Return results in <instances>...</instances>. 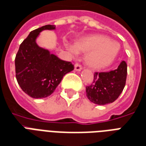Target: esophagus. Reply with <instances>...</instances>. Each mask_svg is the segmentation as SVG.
I'll return each mask as SVG.
<instances>
[{
    "label": "esophagus",
    "instance_id": "obj_1",
    "mask_svg": "<svg viewBox=\"0 0 146 146\" xmlns=\"http://www.w3.org/2000/svg\"><path fill=\"white\" fill-rule=\"evenodd\" d=\"M82 69V66L80 64H78V63H76V64H74V70H75V71L79 72V71H81Z\"/></svg>",
    "mask_w": 146,
    "mask_h": 146
}]
</instances>
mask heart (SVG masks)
Here are the masks:
<instances>
[{
  "instance_id": "b5f03b06",
  "label": "heart",
  "mask_w": 146,
  "mask_h": 146,
  "mask_svg": "<svg viewBox=\"0 0 146 146\" xmlns=\"http://www.w3.org/2000/svg\"><path fill=\"white\" fill-rule=\"evenodd\" d=\"M69 51L77 54L78 51H88L85 61L89 67L95 69L104 68L110 65L119 51V44L103 35H92L83 38L70 47Z\"/></svg>"
}]
</instances>
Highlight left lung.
Returning <instances> with one entry per match:
<instances>
[{
  "label": "left lung",
  "mask_w": 146,
  "mask_h": 146,
  "mask_svg": "<svg viewBox=\"0 0 146 146\" xmlns=\"http://www.w3.org/2000/svg\"><path fill=\"white\" fill-rule=\"evenodd\" d=\"M126 77L127 64L125 61L113 71L95 72L92 85L86 86L88 98L99 106L112 103L122 92Z\"/></svg>",
  "instance_id": "obj_1"
}]
</instances>
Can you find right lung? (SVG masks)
Instances as JSON below:
<instances>
[{
    "mask_svg": "<svg viewBox=\"0 0 146 146\" xmlns=\"http://www.w3.org/2000/svg\"><path fill=\"white\" fill-rule=\"evenodd\" d=\"M54 29V25H48L31 31L21 44L16 54L17 83L33 98H44L51 95L64 74L74 69L71 62L61 60L48 50L39 47L36 42L42 31Z\"/></svg>",
    "mask_w": 146,
    "mask_h": 146,
    "instance_id": "1",
    "label": "right lung"
}]
</instances>
